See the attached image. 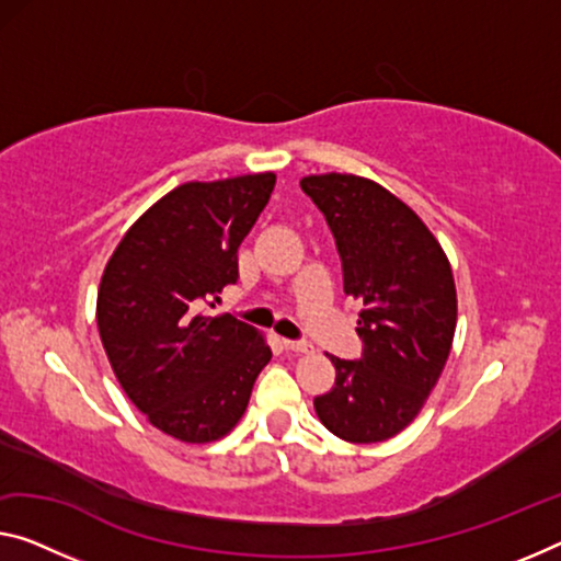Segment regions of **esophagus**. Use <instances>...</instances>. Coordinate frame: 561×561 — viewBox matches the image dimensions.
Instances as JSON below:
<instances>
[{
    "label": "esophagus",
    "instance_id": "obj_1",
    "mask_svg": "<svg viewBox=\"0 0 561 561\" xmlns=\"http://www.w3.org/2000/svg\"><path fill=\"white\" fill-rule=\"evenodd\" d=\"M283 348L286 351H290V353H308L310 351V346L306 341H283Z\"/></svg>",
    "mask_w": 561,
    "mask_h": 561
}]
</instances>
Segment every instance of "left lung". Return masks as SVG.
Masks as SVG:
<instances>
[{
  "instance_id": "left-lung-1",
  "label": "left lung",
  "mask_w": 561,
  "mask_h": 561,
  "mask_svg": "<svg viewBox=\"0 0 561 561\" xmlns=\"http://www.w3.org/2000/svg\"><path fill=\"white\" fill-rule=\"evenodd\" d=\"M304 193L325 215L343 263V290L360 304L356 360L329 356L331 391L316 396L321 424L343 442L376 444L424 409L449 358L456 286L424 220L368 178L308 175Z\"/></svg>"
}]
</instances>
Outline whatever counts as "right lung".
Wrapping results in <instances>:
<instances>
[{
	"label": "right lung",
	"mask_w": 561,
	"mask_h": 561,
	"mask_svg": "<svg viewBox=\"0 0 561 561\" xmlns=\"http://www.w3.org/2000/svg\"><path fill=\"white\" fill-rule=\"evenodd\" d=\"M273 172L185 183L125 232L102 273L98 329L119 386L185 444L230 434L271 346L236 316H205L238 280V248L271 201Z\"/></svg>",
	"instance_id": "add662e5"
}]
</instances>
